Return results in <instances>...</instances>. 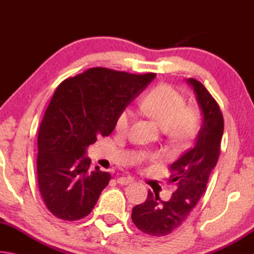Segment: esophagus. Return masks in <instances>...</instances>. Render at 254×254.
<instances>
[{
	"instance_id": "esophagus-1",
	"label": "esophagus",
	"mask_w": 254,
	"mask_h": 254,
	"mask_svg": "<svg viewBox=\"0 0 254 254\" xmlns=\"http://www.w3.org/2000/svg\"><path fill=\"white\" fill-rule=\"evenodd\" d=\"M117 182L120 185H128V184L133 183V178H131V177H120V178H118Z\"/></svg>"
}]
</instances>
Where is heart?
<instances>
[{
  "label": "heart",
  "instance_id": "1",
  "mask_svg": "<svg viewBox=\"0 0 254 254\" xmlns=\"http://www.w3.org/2000/svg\"><path fill=\"white\" fill-rule=\"evenodd\" d=\"M143 113L160 124L169 139L186 143L196 136L200 127V114L192 106H186V98L173 86L162 84L154 87L140 102ZM133 113L123 109L115 119V130L121 134L130 132Z\"/></svg>",
  "mask_w": 254,
  "mask_h": 254
}]
</instances>
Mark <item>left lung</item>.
<instances>
[{
  "label": "left lung",
  "mask_w": 254,
  "mask_h": 254,
  "mask_svg": "<svg viewBox=\"0 0 254 254\" xmlns=\"http://www.w3.org/2000/svg\"><path fill=\"white\" fill-rule=\"evenodd\" d=\"M203 114V123L192 147L170 166V182L177 189L168 201L149 190L147 200L132 209V221L143 233L165 236L187 220L205 192L209 175L217 163L224 131L220 106L200 81L188 78Z\"/></svg>",
  "instance_id": "obj_1"
}]
</instances>
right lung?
Returning <instances> with one entry per match:
<instances>
[{
	"mask_svg": "<svg viewBox=\"0 0 254 254\" xmlns=\"http://www.w3.org/2000/svg\"><path fill=\"white\" fill-rule=\"evenodd\" d=\"M154 77L96 67L56 89L39 127L37 157L40 194L56 217L77 221L92 212L111 175L89 170L87 148L111 134L118 114Z\"/></svg>",
	"mask_w": 254,
	"mask_h": 254,
	"instance_id": "obj_1",
	"label": "right lung"
}]
</instances>
